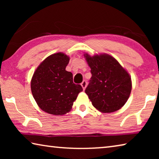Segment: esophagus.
Segmentation results:
<instances>
[{
  "instance_id": "esophagus-1",
  "label": "esophagus",
  "mask_w": 159,
  "mask_h": 159,
  "mask_svg": "<svg viewBox=\"0 0 159 159\" xmlns=\"http://www.w3.org/2000/svg\"><path fill=\"white\" fill-rule=\"evenodd\" d=\"M81 86H82L83 89L85 90L86 86H87V81H86V80H83V81L81 83Z\"/></svg>"
}]
</instances>
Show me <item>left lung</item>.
Listing matches in <instances>:
<instances>
[{
  "label": "left lung",
  "mask_w": 159,
  "mask_h": 159,
  "mask_svg": "<svg viewBox=\"0 0 159 159\" xmlns=\"http://www.w3.org/2000/svg\"><path fill=\"white\" fill-rule=\"evenodd\" d=\"M84 57L92 77L85 90L93 107L102 113L114 112L128 101L132 90L131 77L114 57L107 54Z\"/></svg>",
  "instance_id": "8db88e82"
}]
</instances>
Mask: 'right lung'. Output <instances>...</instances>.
Returning <instances> with one entry per match:
<instances>
[{
  "mask_svg": "<svg viewBox=\"0 0 159 159\" xmlns=\"http://www.w3.org/2000/svg\"><path fill=\"white\" fill-rule=\"evenodd\" d=\"M69 57L52 54L36 69L31 81L32 95L39 107L48 114L62 116L71 109L81 85L73 82V74L66 71Z\"/></svg>",
  "mask_w": 159,
  "mask_h": 159,
  "instance_id": "right-lung-1",
  "label": "right lung"
}]
</instances>
